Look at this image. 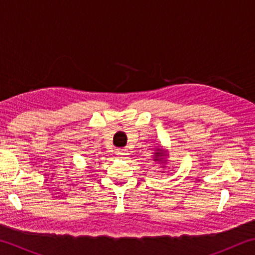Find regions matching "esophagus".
Instances as JSON below:
<instances>
[{
  "mask_svg": "<svg viewBox=\"0 0 255 255\" xmlns=\"http://www.w3.org/2000/svg\"><path fill=\"white\" fill-rule=\"evenodd\" d=\"M127 154H128V153H127L125 149H119V150H117V155H118L119 157H122V158H124L125 156H126Z\"/></svg>",
  "mask_w": 255,
  "mask_h": 255,
  "instance_id": "34e87169",
  "label": "esophagus"
}]
</instances>
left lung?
<instances>
[{"label":"left lung","instance_id":"obj_1","mask_svg":"<svg viewBox=\"0 0 255 255\" xmlns=\"http://www.w3.org/2000/svg\"><path fill=\"white\" fill-rule=\"evenodd\" d=\"M155 155H156V158H155V161H161L162 158H158V157L162 156V154H161V153H156Z\"/></svg>","mask_w":255,"mask_h":255}]
</instances>
